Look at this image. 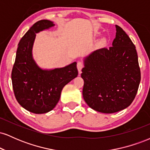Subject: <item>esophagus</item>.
<instances>
[{
	"label": "esophagus",
	"instance_id": "1",
	"mask_svg": "<svg viewBox=\"0 0 150 150\" xmlns=\"http://www.w3.org/2000/svg\"><path fill=\"white\" fill-rule=\"evenodd\" d=\"M84 67V63H82V61H78L77 63V70H78V72L79 73H81V70H82V68Z\"/></svg>",
	"mask_w": 150,
	"mask_h": 150
}]
</instances>
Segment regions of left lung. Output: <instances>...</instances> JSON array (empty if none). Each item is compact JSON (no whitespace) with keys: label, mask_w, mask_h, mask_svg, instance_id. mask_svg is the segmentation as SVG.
Returning a JSON list of instances; mask_svg holds the SVG:
<instances>
[{"label":"left lung","mask_w":150,"mask_h":150,"mask_svg":"<svg viewBox=\"0 0 150 150\" xmlns=\"http://www.w3.org/2000/svg\"><path fill=\"white\" fill-rule=\"evenodd\" d=\"M116 30L112 46L87 56L81 74L85 102L101 113L118 112L130 106L140 82L135 46L121 27L116 25Z\"/></svg>","instance_id":"left-lung-1"}]
</instances>
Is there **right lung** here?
I'll list each match as a JSON object with an SVG mask.
<instances>
[{"label":"right lung","mask_w":150,"mask_h":150,"mask_svg":"<svg viewBox=\"0 0 150 150\" xmlns=\"http://www.w3.org/2000/svg\"><path fill=\"white\" fill-rule=\"evenodd\" d=\"M54 25L47 20L34 23L20 39L11 78L18 102L30 112L40 114L51 111L60 99L63 87L78 75L76 62L61 68L45 70L32 58L36 33Z\"/></svg>","instance_id":"obj_1"}]
</instances>
